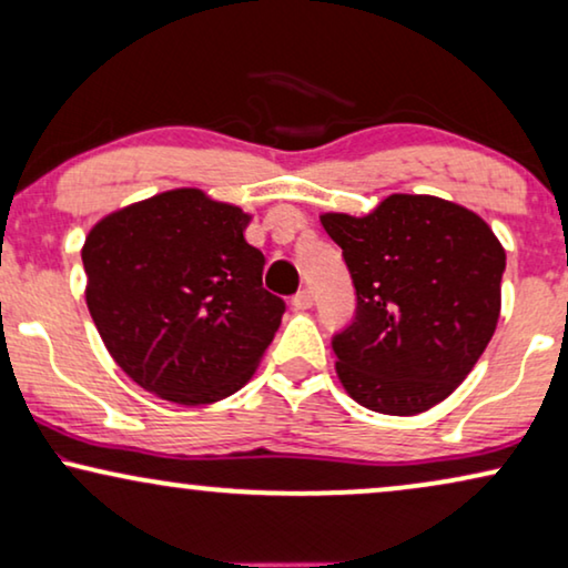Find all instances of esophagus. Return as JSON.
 <instances>
[{
    "mask_svg": "<svg viewBox=\"0 0 568 568\" xmlns=\"http://www.w3.org/2000/svg\"><path fill=\"white\" fill-rule=\"evenodd\" d=\"M292 307H294V310H310V307H313V292L302 290V292L294 294V297H292Z\"/></svg>",
    "mask_w": 568,
    "mask_h": 568,
    "instance_id": "esophagus-1",
    "label": "esophagus"
}]
</instances>
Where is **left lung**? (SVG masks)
Returning a JSON list of instances; mask_svg holds the SVG:
<instances>
[{"instance_id": "1", "label": "left lung", "mask_w": 568, "mask_h": 568, "mask_svg": "<svg viewBox=\"0 0 568 568\" xmlns=\"http://www.w3.org/2000/svg\"><path fill=\"white\" fill-rule=\"evenodd\" d=\"M321 222L356 290L354 321L331 341L341 385L377 414L437 406L470 375L499 323L501 243L470 209L414 193Z\"/></svg>"}]
</instances>
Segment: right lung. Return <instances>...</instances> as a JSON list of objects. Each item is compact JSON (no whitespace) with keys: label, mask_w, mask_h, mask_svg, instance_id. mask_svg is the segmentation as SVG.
I'll return each mask as SVG.
<instances>
[{"label":"right lung","mask_w":568,"mask_h":568,"mask_svg":"<svg viewBox=\"0 0 568 568\" xmlns=\"http://www.w3.org/2000/svg\"><path fill=\"white\" fill-rule=\"evenodd\" d=\"M251 214L175 189L100 220L84 237L88 310L115 364L139 387L206 406L253 377L284 315L263 290Z\"/></svg>","instance_id":"obj_1"}]
</instances>
